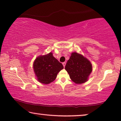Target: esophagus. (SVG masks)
I'll return each instance as SVG.
<instances>
[{
  "mask_svg": "<svg viewBox=\"0 0 121 121\" xmlns=\"http://www.w3.org/2000/svg\"><path fill=\"white\" fill-rule=\"evenodd\" d=\"M62 65H63V66H64V67H65V66H66V62H63L62 63Z\"/></svg>",
  "mask_w": 121,
  "mask_h": 121,
  "instance_id": "34e87169",
  "label": "esophagus"
}]
</instances>
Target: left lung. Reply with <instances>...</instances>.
Returning <instances> with one entry per match:
<instances>
[{
	"mask_svg": "<svg viewBox=\"0 0 121 121\" xmlns=\"http://www.w3.org/2000/svg\"><path fill=\"white\" fill-rule=\"evenodd\" d=\"M65 68L71 80L75 84H80L88 80L92 71V65L86 57L74 52L71 53Z\"/></svg>",
	"mask_w": 121,
	"mask_h": 121,
	"instance_id": "8db88e82",
	"label": "left lung"
}]
</instances>
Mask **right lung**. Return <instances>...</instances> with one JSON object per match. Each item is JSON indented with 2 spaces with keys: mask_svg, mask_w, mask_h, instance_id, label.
<instances>
[{
  "mask_svg": "<svg viewBox=\"0 0 121 121\" xmlns=\"http://www.w3.org/2000/svg\"><path fill=\"white\" fill-rule=\"evenodd\" d=\"M33 68L37 80L41 83L49 84L55 80L64 66L50 52L37 57L34 62Z\"/></svg>",
  "mask_w": 121,
  "mask_h": 121,
  "instance_id": "1",
  "label": "right lung"
}]
</instances>
